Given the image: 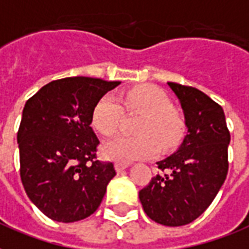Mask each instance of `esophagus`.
<instances>
[{
	"mask_svg": "<svg viewBox=\"0 0 249 249\" xmlns=\"http://www.w3.org/2000/svg\"><path fill=\"white\" fill-rule=\"evenodd\" d=\"M128 163H121V162H117L116 164H115V168H116L117 172H121V171H124L125 168H128Z\"/></svg>",
	"mask_w": 249,
	"mask_h": 249,
	"instance_id": "1",
	"label": "esophagus"
}]
</instances>
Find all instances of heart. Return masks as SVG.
Wrapping results in <instances>:
<instances>
[{
	"label": "heart",
	"mask_w": 249,
	"mask_h": 249,
	"mask_svg": "<svg viewBox=\"0 0 249 249\" xmlns=\"http://www.w3.org/2000/svg\"><path fill=\"white\" fill-rule=\"evenodd\" d=\"M128 111L142 112L136 128L138 136H119L107 141L102 154L107 159L129 163L154 157L159 147L168 150L179 143L184 132V121L171 108L164 91L151 85H142L129 90L123 96ZM123 107L111 94L104 95L92 111V125L103 136H112L120 128Z\"/></svg>",
	"instance_id": "obj_1"
}]
</instances>
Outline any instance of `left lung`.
<instances>
[{
	"label": "left lung",
	"instance_id": "8db88e82",
	"mask_svg": "<svg viewBox=\"0 0 249 249\" xmlns=\"http://www.w3.org/2000/svg\"><path fill=\"white\" fill-rule=\"evenodd\" d=\"M183 108L187 136L176 153L158 162V175L140 191L150 219L184 226L198 218L219 192L229 171L230 132L223 108L195 87L168 82Z\"/></svg>",
	"mask_w": 249,
	"mask_h": 249
}]
</instances>
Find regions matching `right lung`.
<instances>
[{
    "label": "right lung",
    "instance_id": "obj_1",
    "mask_svg": "<svg viewBox=\"0 0 249 249\" xmlns=\"http://www.w3.org/2000/svg\"><path fill=\"white\" fill-rule=\"evenodd\" d=\"M120 83L69 77L26 102L17 136L20 179L28 198L53 221L91 215L116 175L113 163L96 159L99 140L90 124L96 103Z\"/></svg>",
    "mask_w": 249,
    "mask_h": 249
}]
</instances>
